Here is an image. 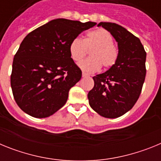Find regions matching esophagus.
Returning <instances> with one entry per match:
<instances>
[{
	"mask_svg": "<svg viewBox=\"0 0 161 161\" xmlns=\"http://www.w3.org/2000/svg\"><path fill=\"white\" fill-rule=\"evenodd\" d=\"M82 76L83 77H86V76H88V74L85 72H82Z\"/></svg>",
	"mask_w": 161,
	"mask_h": 161,
	"instance_id": "1",
	"label": "esophagus"
}]
</instances>
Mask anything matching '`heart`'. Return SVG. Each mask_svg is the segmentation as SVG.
<instances>
[{
  "label": "heart",
  "mask_w": 161,
  "mask_h": 161,
  "mask_svg": "<svg viewBox=\"0 0 161 161\" xmlns=\"http://www.w3.org/2000/svg\"><path fill=\"white\" fill-rule=\"evenodd\" d=\"M113 41V36L106 30L99 28L89 31L85 39L79 37L73 38L69 46V53L74 61L80 62L91 51L90 58L79 64L85 72H95L101 67L108 69L116 64L119 58V48Z\"/></svg>",
  "instance_id": "1"
}]
</instances>
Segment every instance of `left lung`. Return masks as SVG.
Returning <instances> with one entry per match:
<instances>
[{
  "mask_svg": "<svg viewBox=\"0 0 161 161\" xmlns=\"http://www.w3.org/2000/svg\"><path fill=\"white\" fill-rule=\"evenodd\" d=\"M119 46V58L109 70L93 76L94 86L88 93L92 109L102 117L114 119L129 111L141 93L146 76V52L141 42L123 26L100 22Z\"/></svg>",
  "mask_w": 161,
  "mask_h": 161,
  "instance_id": "1",
  "label": "left lung"
}]
</instances>
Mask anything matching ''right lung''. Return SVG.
I'll use <instances>...</instances> for the list:
<instances>
[{
  "label": "right lung",
  "instance_id": "1",
  "mask_svg": "<svg viewBox=\"0 0 161 161\" xmlns=\"http://www.w3.org/2000/svg\"><path fill=\"white\" fill-rule=\"evenodd\" d=\"M96 22L58 18L29 33L13 61L10 84L14 100L25 113L47 118L66 103L81 78L69 53L73 38Z\"/></svg>",
  "mask_w": 161,
  "mask_h": 161
}]
</instances>
